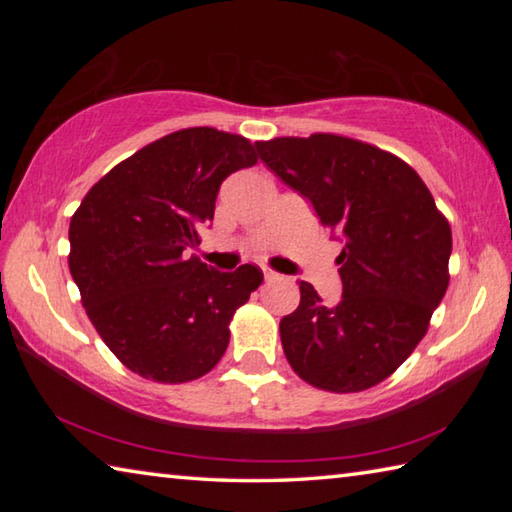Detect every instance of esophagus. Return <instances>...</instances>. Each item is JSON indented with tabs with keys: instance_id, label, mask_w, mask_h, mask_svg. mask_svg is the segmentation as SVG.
Returning <instances> with one entry per match:
<instances>
[{
	"instance_id": "1",
	"label": "esophagus",
	"mask_w": 512,
	"mask_h": 512,
	"mask_svg": "<svg viewBox=\"0 0 512 512\" xmlns=\"http://www.w3.org/2000/svg\"><path fill=\"white\" fill-rule=\"evenodd\" d=\"M264 277H266V282H277V280H284V277H282L280 273H275V271H264Z\"/></svg>"
}]
</instances>
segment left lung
<instances>
[{
	"mask_svg": "<svg viewBox=\"0 0 512 512\" xmlns=\"http://www.w3.org/2000/svg\"><path fill=\"white\" fill-rule=\"evenodd\" d=\"M259 158L307 196L339 232L343 300L325 307L309 282L280 320L293 372L329 393H359L391 377L429 329L449 284L452 228L402 158L334 133L255 142Z\"/></svg>",
	"mask_w": 512,
	"mask_h": 512,
	"instance_id": "1",
	"label": "left lung"
}]
</instances>
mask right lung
<instances>
[{
	"label": "right lung",
	"instance_id": "right-lung-1",
	"mask_svg": "<svg viewBox=\"0 0 512 512\" xmlns=\"http://www.w3.org/2000/svg\"><path fill=\"white\" fill-rule=\"evenodd\" d=\"M253 164L246 137L183 128L121 160L74 212L69 273L103 343L135 375L185 384L223 357L230 320L264 273L214 271L185 248L201 244L223 180Z\"/></svg>",
	"mask_w": 512,
	"mask_h": 512
}]
</instances>
